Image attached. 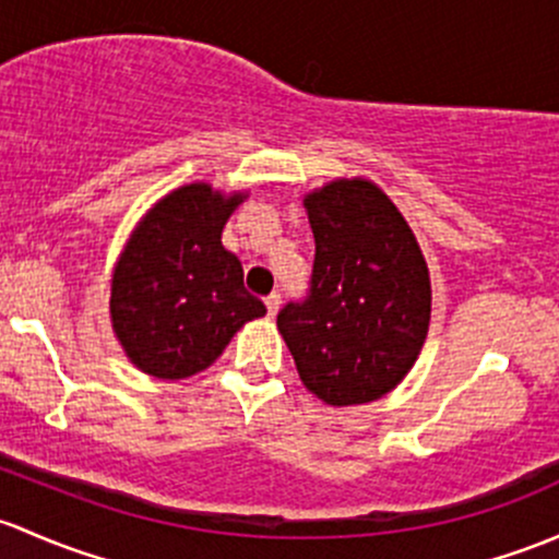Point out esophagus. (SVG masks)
<instances>
[{
  "mask_svg": "<svg viewBox=\"0 0 559 559\" xmlns=\"http://www.w3.org/2000/svg\"><path fill=\"white\" fill-rule=\"evenodd\" d=\"M264 305H267V313L270 316L278 313V308H281V295H278V292H273V295L264 297Z\"/></svg>",
  "mask_w": 559,
  "mask_h": 559,
  "instance_id": "obj_1",
  "label": "esophagus"
}]
</instances>
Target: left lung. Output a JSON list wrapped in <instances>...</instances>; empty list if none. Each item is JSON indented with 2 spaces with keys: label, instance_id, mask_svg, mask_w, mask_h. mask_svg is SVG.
I'll use <instances>...</instances> for the list:
<instances>
[{
  "label": "left lung",
  "instance_id": "1",
  "mask_svg": "<svg viewBox=\"0 0 559 559\" xmlns=\"http://www.w3.org/2000/svg\"><path fill=\"white\" fill-rule=\"evenodd\" d=\"M316 238L305 302L278 313L302 385L332 407L385 396L418 361L431 278L418 238L374 181L340 176L302 198Z\"/></svg>",
  "mask_w": 559,
  "mask_h": 559
}]
</instances>
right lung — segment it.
Returning <instances> with one entry per match:
<instances>
[{
    "label": "right lung",
    "instance_id": "1",
    "mask_svg": "<svg viewBox=\"0 0 559 559\" xmlns=\"http://www.w3.org/2000/svg\"><path fill=\"white\" fill-rule=\"evenodd\" d=\"M249 192L209 181L176 187L136 222L111 270L109 319L128 361L185 380L222 356L233 334L267 313L243 289L240 260L222 230Z\"/></svg>",
    "mask_w": 559,
    "mask_h": 559
}]
</instances>
